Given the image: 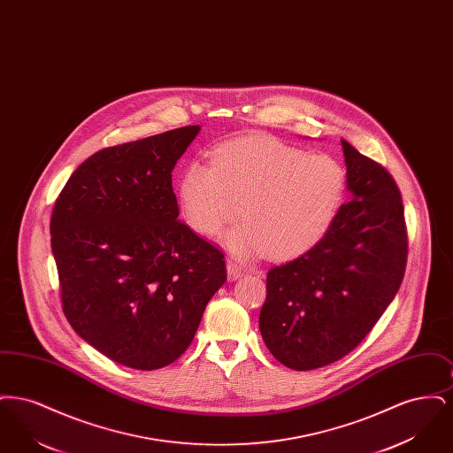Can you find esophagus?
I'll list each match as a JSON object with an SVG mask.
<instances>
[{
  "instance_id": "obj_1",
  "label": "esophagus",
  "mask_w": 453,
  "mask_h": 453,
  "mask_svg": "<svg viewBox=\"0 0 453 453\" xmlns=\"http://www.w3.org/2000/svg\"><path fill=\"white\" fill-rule=\"evenodd\" d=\"M244 273V270H242V266L241 265H237L234 259H227V275H229V279L231 280H237V279H241V275Z\"/></svg>"
}]
</instances>
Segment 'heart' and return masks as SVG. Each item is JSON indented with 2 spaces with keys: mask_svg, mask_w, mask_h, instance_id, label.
<instances>
[{
  "mask_svg": "<svg viewBox=\"0 0 453 453\" xmlns=\"http://www.w3.org/2000/svg\"><path fill=\"white\" fill-rule=\"evenodd\" d=\"M346 195L345 168L331 156L311 154L270 135H248L217 146L211 163L192 161L178 183L185 224L222 237L237 257L296 259L316 248L340 214ZM238 209H235V203Z\"/></svg>",
  "mask_w": 453,
  "mask_h": 453,
  "instance_id": "heart-1",
  "label": "heart"
}]
</instances>
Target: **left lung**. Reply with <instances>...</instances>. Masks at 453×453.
<instances>
[{"instance_id": "obj_1", "label": "left lung", "mask_w": 453, "mask_h": 453, "mask_svg": "<svg viewBox=\"0 0 453 453\" xmlns=\"http://www.w3.org/2000/svg\"><path fill=\"white\" fill-rule=\"evenodd\" d=\"M351 194L309 253L266 275L259 331L292 370L343 358L364 342L404 279L408 234L401 192L384 166L342 139Z\"/></svg>"}]
</instances>
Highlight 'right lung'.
I'll use <instances>...</instances> for the list:
<instances>
[{"mask_svg":"<svg viewBox=\"0 0 453 453\" xmlns=\"http://www.w3.org/2000/svg\"><path fill=\"white\" fill-rule=\"evenodd\" d=\"M200 126L105 148L71 174L50 217L63 311L120 365H170L227 279L224 255L178 220L172 172Z\"/></svg>","mask_w":453,"mask_h":453,"instance_id":"right-lung-1","label":"right lung"}]
</instances>
